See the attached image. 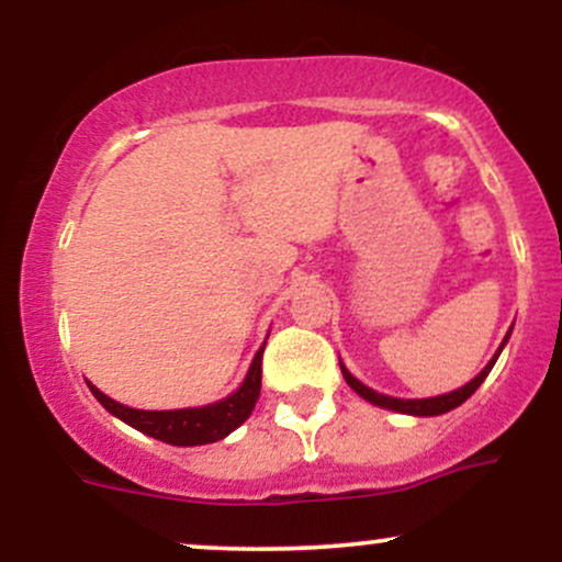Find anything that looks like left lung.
<instances>
[{
	"instance_id": "8db88e82",
	"label": "left lung",
	"mask_w": 562,
	"mask_h": 562,
	"mask_svg": "<svg viewBox=\"0 0 562 562\" xmlns=\"http://www.w3.org/2000/svg\"><path fill=\"white\" fill-rule=\"evenodd\" d=\"M509 333H513V327H509ZM509 333L505 335V340H502V346L496 348V353L492 357V362H488L486 367H483V370L479 372V375H475L473 380H470V383L462 385V389H457V391H451V393H443V396H434V398H393V396H385V393H378V391L367 389L364 383H359V380L353 378L351 372L346 370L344 362H340V372H344L346 383L351 385V389L357 391L359 396L367 398V402H370V404L383 406V409L402 412V415L436 417V415H443V412H451V409H454V406H460L462 402H468V398L473 396L475 391H479V385L483 383V380H486L488 372H492L494 362H496V359H499V353H502V348H505V344H507Z\"/></svg>"
}]
</instances>
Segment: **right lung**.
<instances>
[{
  "instance_id": "right-lung-1",
  "label": "right lung",
  "mask_w": 562,
  "mask_h": 562,
  "mask_svg": "<svg viewBox=\"0 0 562 562\" xmlns=\"http://www.w3.org/2000/svg\"><path fill=\"white\" fill-rule=\"evenodd\" d=\"M261 357L263 346L256 351L248 375H245L243 385L232 396L205 406H190V409H134V406L119 404L115 398L105 396L92 383L87 385L94 393L97 402L105 406L111 415L137 428L139 434L158 438V441L171 443V447H200V443L222 441L224 436H229L232 430L240 428L248 420L261 393Z\"/></svg>"
}]
</instances>
